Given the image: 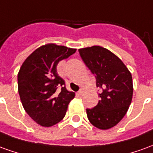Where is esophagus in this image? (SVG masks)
<instances>
[{"instance_id":"esophagus-1","label":"esophagus","mask_w":153,"mask_h":153,"mask_svg":"<svg viewBox=\"0 0 153 153\" xmlns=\"http://www.w3.org/2000/svg\"><path fill=\"white\" fill-rule=\"evenodd\" d=\"M83 94H84V89H80L79 91L78 92V94L79 96H83Z\"/></svg>"}]
</instances>
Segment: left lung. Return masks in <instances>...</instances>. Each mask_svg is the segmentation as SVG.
<instances>
[{"instance_id":"1","label":"left lung","mask_w":153,"mask_h":153,"mask_svg":"<svg viewBox=\"0 0 153 153\" xmlns=\"http://www.w3.org/2000/svg\"><path fill=\"white\" fill-rule=\"evenodd\" d=\"M79 52L95 75L96 86L102 89L98 104L86 109L88 118L98 128H111L121 121L131 104L132 74L120 59L103 47H87Z\"/></svg>"}]
</instances>
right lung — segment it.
<instances>
[{
	"mask_svg": "<svg viewBox=\"0 0 153 153\" xmlns=\"http://www.w3.org/2000/svg\"><path fill=\"white\" fill-rule=\"evenodd\" d=\"M75 51L54 44L42 45L26 58L18 73V92L24 109L43 127L61 121L75 96L66 89L65 82L56 69L59 62Z\"/></svg>",
	"mask_w": 153,
	"mask_h": 153,
	"instance_id": "add662e5",
	"label": "right lung"
}]
</instances>
